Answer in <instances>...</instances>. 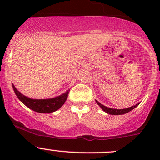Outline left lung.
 Instances as JSON below:
<instances>
[{"label": "left lung", "instance_id": "obj_1", "mask_svg": "<svg viewBox=\"0 0 160 160\" xmlns=\"http://www.w3.org/2000/svg\"><path fill=\"white\" fill-rule=\"evenodd\" d=\"M97 104H98V105L100 106V107L101 108V109H102L103 111H105L106 113H108V114H113V115H118V114H126V113L129 112L132 110H133L134 108H135L137 107V106L138 105V104H135V105L132 106V107H130V108H124V109H114V108H108L106 107V106L103 105V104H101V103L98 102V101H96Z\"/></svg>", "mask_w": 160, "mask_h": 160}]
</instances>
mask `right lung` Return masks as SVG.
Here are the masks:
<instances>
[{"mask_svg": "<svg viewBox=\"0 0 160 160\" xmlns=\"http://www.w3.org/2000/svg\"><path fill=\"white\" fill-rule=\"evenodd\" d=\"M12 87L16 96L25 105H26L27 107L34 111L45 113V114L54 112L60 108L64 104L66 100L67 99L68 93L70 92V90H69L60 96H58L54 98H50V99H32V98H27L26 96L21 93L16 89L14 84H12Z\"/></svg>", "mask_w": 160, "mask_h": 160, "instance_id": "right-lung-1", "label": "right lung"}]
</instances>
